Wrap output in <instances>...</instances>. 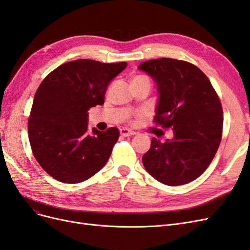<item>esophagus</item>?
<instances>
[{
    "label": "esophagus",
    "mask_w": 250,
    "mask_h": 250,
    "mask_svg": "<svg viewBox=\"0 0 250 250\" xmlns=\"http://www.w3.org/2000/svg\"><path fill=\"white\" fill-rule=\"evenodd\" d=\"M120 134L122 135V137L126 138V137H132V135L135 134V132L132 130L127 129V128H122V129H120Z\"/></svg>",
    "instance_id": "esophagus-1"
}]
</instances>
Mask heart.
Masks as SVG:
<instances>
[{"instance_id":"b5f03b06","label":"heart","mask_w":250,"mask_h":250,"mask_svg":"<svg viewBox=\"0 0 250 250\" xmlns=\"http://www.w3.org/2000/svg\"><path fill=\"white\" fill-rule=\"evenodd\" d=\"M140 77H143V76H140ZM137 78H138V77H137Z\"/></svg>"}]
</instances>
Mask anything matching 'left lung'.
I'll return each mask as SVG.
<instances>
[{"label": "left lung", "instance_id": "left-lung-1", "mask_svg": "<svg viewBox=\"0 0 250 250\" xmlns=\"http://www.w3.org/2000/svg\"><path fill=\"white\" fill-rule=\"evenodd\" d=\"M138 69L157 86L155 123L171 128L173 138H152L143 165L167 186L191 183L207 170L221 142L223 112L208 78L197 66L172 58L152 59Z\"/></svg>", "mask_w": 250, "mask_h": 250}]
</instances>
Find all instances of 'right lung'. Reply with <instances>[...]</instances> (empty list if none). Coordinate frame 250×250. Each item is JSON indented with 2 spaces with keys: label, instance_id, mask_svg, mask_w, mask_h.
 <instances>
[{
  "label": "right lung",
  "instance_id": "add662e5",
  "mask_svg": "<svg viewBox=\"0 0 250 250\" xmlns=\"http://www.w3.org/2000/svg\"><path fill=\"white\" fill-rule=\"evenodd\" d=\"M126 66L77 59L58 66L41 83L28 133L36 161L53 178L82 183L107 163L120 132L111 127L106 131L93 128L89 133L87 110L104 103L109 83Z\"/></svg>",
  "mask_w": 250,
  "mask_h": 250
}]
</instances>
